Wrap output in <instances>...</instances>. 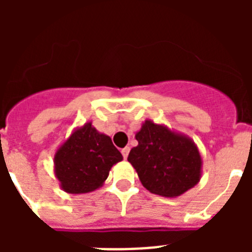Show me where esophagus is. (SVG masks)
<instances>
[{
  "label": "esophagus",
  "mask_w": 252,
  "mask_h": 252,
  "mask_svg": "<svg viewBox=\"0 0 252 252\" xmlns=\"http://www.w3.org/2000/svg\"><path fill=\"white\" fill-rule=\"evenodd\" d=\"M121 153H122V155H124V158L125 159H127V157H128V153H130V148H127V146H126V148H124L121 150Z\"/></svg>",
  "instance_id": "obj_1"
}]
</instances>
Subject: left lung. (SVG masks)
Returning a JSON list of instances; mask_svg holds the SVG:
<instances>
[{
  "label": "left lung",
  "instance_id": "1",
  "mask_svg": "<svg viewBox=\"0 0 252 252\" xmlns=\"http://www.w3.org/2000/svg\"><path fill=\"white\" fill-rule=\"evenodd\" d=\"M135 139L127 160L149 192L175 198L199 183L203 161L190 137L145 120Z\"/></svg>",
  "mask_w": 252,
  "mask_h": 252
}]
</instances>
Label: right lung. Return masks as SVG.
I'll use <instances>...</instances> for the list:
<instances>
[{
  "instance_id": "right-lung-1",
  "label": "right lung",
  "mask_w": 252,
  "mask_h": 252,
  "mask_svg": "<svg viewBox=\"0 0 252 252\" xmlns=\"http://www.w3.org/2000/svg\"><path fill=\"white\" fill-rule=\"evenodd\" d=\"M122 159L111 137L87 122L57 149L54 173L64 192L84 194L101 188L111 168Z\"/></svg>"
}]
</instances>
